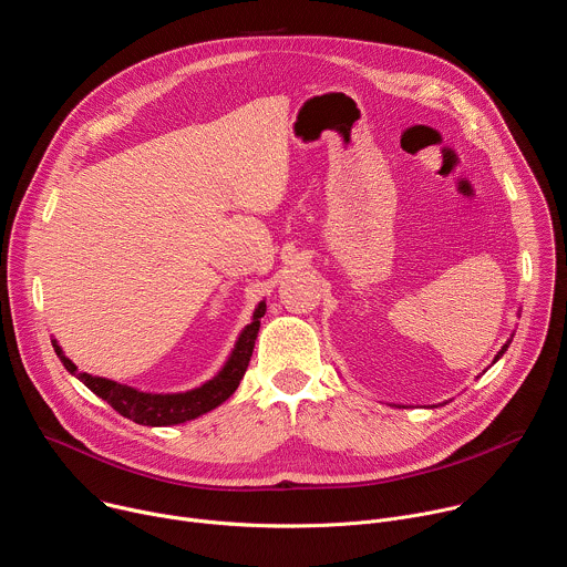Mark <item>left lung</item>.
Segmentation results:
<instances>
[{
    "mask_svg": "<svg viewBox=\"0 0 567 567\" xmlns=\"http://www.w3.org/2000/svg\"><path fill=\"white\" fill-rule=\"evenodd\" d=\"M507 348H509V341H507V343H505V346H503V350H501V352H498V354H496V359H494V361H498V359H501V357H503V354H505V352H507Z\"/></svg>",
    "mask_w": 567,
    "mask_h": 567,
    "instance_id": "obj_1",
    "label": "left lung"
}]
</instances>
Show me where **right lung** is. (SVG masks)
I'll list each match as a JSON object with an SVG mask.
<instances>
[{
	"label": "right lung",
	"mask_w": 567,
	"mask_h": 567,
	"mask_svg": "<svg viewBox=\"0 0 567 567\" xmlns=\"http://www.w3.org/2000/svg\"><path fill=\"white\" fill-rule=\"evenodd\" d=\"M265 311H267V302L262 300L254 311L251 326H247L245 332L239 334L235 350L230 352V357L224 363V368L219 370V374L188 392L152 394V392H141L136 388L103 379V377L78 372V368L62 354V348L55 341H53V348H55V354L60 357L62 365L75 379L83 381L94 394L105 399L110 406L116 413H121L123 417H127L136 424H143V426H175V424L190 422V420L217 409L219 403H224L237 390L241 377H245V372L249 368L254 346L258 339V330H260V318L265 316Z\"/></svg>",
	"instance_id": "1"
}]
</instances>
